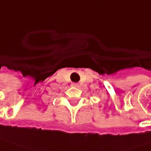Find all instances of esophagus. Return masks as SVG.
Here are the masks:
<instances>
[{"label":"esophagus","instance_id":"esophagus-1","mask_svg":"<svg viewBox=\"0 0 151 151\" xmlns=\"http://www.w3.org/2000/svg\"><path fill=\"white\" fill-rule=\"evenodd\" d=\"M72 86H73V87H78L79 84L78 83H72Z\"/></svg>","mask_w":151,"mask_h":151}]
</instances>
